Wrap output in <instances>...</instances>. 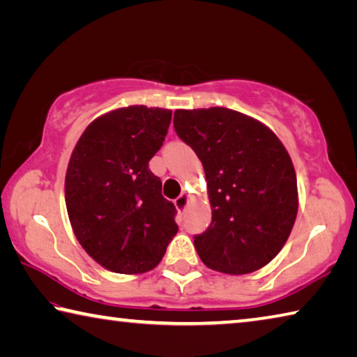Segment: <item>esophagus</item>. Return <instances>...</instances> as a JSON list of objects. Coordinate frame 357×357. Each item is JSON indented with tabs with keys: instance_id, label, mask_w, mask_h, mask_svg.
<instances>
[{
	"instance_id": "34e87169",
	"label": "esophagus",
	"mask_w": 357,
	"mask_h": 357,
	"mask_svg": "<svg viewBox=\"0 0 357 357\" xmlns=\"http://www.w3.org/2000/svg\"><path fill=\"white\" fill-rule=\"evenodd\" d=\"M189 200H190V195L187 192L181 193V195L174 200V206L178 208V211H184L187 208V204H189Z\"/></svg>"
}]
</instances>
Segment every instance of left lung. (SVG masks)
<instances>
[{"mask_svg":"<svg viewBox=\"0 0 357 357\" xmlns=\"http://www.w3.org/2000/svg\"><path fill=\"white\" fill-rule=\"evenodd\" d=\"M174 130L202 160L213 222L195 236L209 269L243 275L277 257L299 197L288 151L258 119L225 107L174 112Z\"/></svg>","mask_w":357,"mask_h":357,"instance_id":"left-lung-1","label":"left lung"}]
</instances>
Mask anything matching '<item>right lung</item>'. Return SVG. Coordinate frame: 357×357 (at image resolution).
<instances>
[{"mask_svg":"<svg viewBox=\"0 0 357 357\" xmlns=\"http://www.w3.org/2000/svg\"><path fill=\"white\" fill-rule=\"evenodd\" d=\"M170 123L167 108H116L96 118L70 154L64 197L72 229L112 273L154 269L178 233L176 208L148 168Z\"/></svg>","mask_w":357,"mask_h":357,"instance_id":"obj_1","label":"right lung"}]
</instances>
